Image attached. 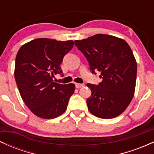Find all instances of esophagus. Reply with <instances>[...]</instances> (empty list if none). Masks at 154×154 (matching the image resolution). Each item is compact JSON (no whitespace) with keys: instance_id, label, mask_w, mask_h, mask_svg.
<instances>
[{"instance_id":"1","label":"esophagus","mask_w":154,"mask_h":154,"mask_svg":"<svg viewBox=\"0 0 154 154\" xmlns=\"http://www.w3.org/2000/svg\"><path fill=\"white\" fill-rule=\"evenodd\" d=\"M84 86V85L83 84H79V83H75V87L76 88H80Z\"/></svg>"}]
</instances>
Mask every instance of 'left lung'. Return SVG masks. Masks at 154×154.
<instances>
[{
	"label": "left lung",
	"instance_id": "left-lung-1",
	"mask_svg": "<svg viewBox=\"0 0 154 154\" xmlns=\"http://www.w3.org/2000/svg\"><path fill=\"white\" fill-rule=\"evenodd\" d=\"M75 45L89 63L93 74L100 72L102 82L88 83L91 95L87 99L88 110L101 119H112L123 112L133 98L137 63L125 40L112 35L97 34Z\"/></svg>",
	"mask_w": 154,
	"mask_h": 154
}]
</instances>
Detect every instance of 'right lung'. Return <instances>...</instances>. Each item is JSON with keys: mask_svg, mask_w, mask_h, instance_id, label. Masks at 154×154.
I'll use <instances>...</instances> for the list:
<instances>
[{"mask_svg": "<svg viewBox=\"0 0 154 154\" xmlns=\"http://www.w3.org/2000/svg\"><path fill=\"white\" fill-rule=\"evenodd\" d=\"M74 46L72 40L38 38L20 48L15 61L14 77L22 100L32 112L43 119H54L66 111L75 85L55 82L63 77L61 64Z\"/></svg>", "mask_w": 154, "mask_h": 154, "instance_id": "add662e5", "label": "right lung"}]
</instances>
